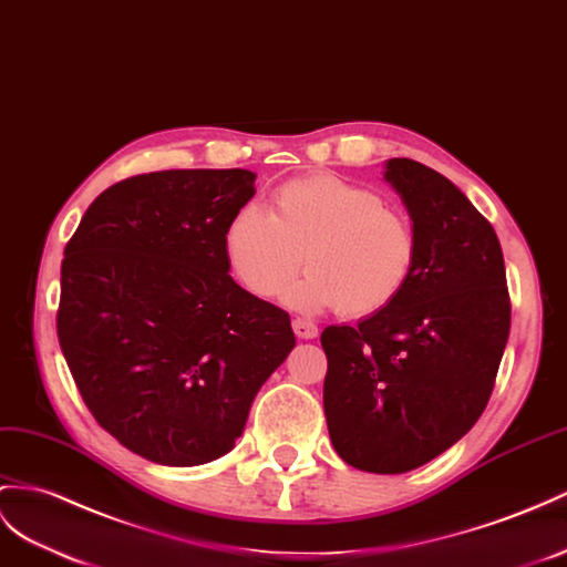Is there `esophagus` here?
<instances>
[{
	"instance_id": "obj_1",
	"label": "esophagus",
	"mask_w": 567,
	"mask_h": 567,
	"mask_svg": "<svg viewBox=\"0 0 567 567\" xmlns=\"http://www.w3.org/2000/svg\"><path fill=\"white\" fill-rule=\"evenodd\" d=\"M292 328H295V336L301 340H313L318 336V326L309 318H292Z\"/></svg>"
}]
</instances>
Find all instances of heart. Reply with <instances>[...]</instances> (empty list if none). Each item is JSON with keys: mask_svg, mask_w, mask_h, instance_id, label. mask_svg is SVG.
I'll use <instances>...</instances> for the list:
<instances>
[{"mask_svg": "<svg viewBox=\"0 0 567 567\" xmlns=\"http://www.w3.org/2000/svg\"><path fill=\"white\" fill-rule=\"evenodd\" d=\"M223 241L231 272L251 295L278 297L303 256L309 272L287 292L289 307H338L350 318L388 309L410 285L419 258L408 215L383 206L373 188L326 172L280 184L268 213L239 208Z\"/></svg>", "mask_w": 567, "mask_h": 567, "instance_id": "b5f03b06", "label": "heart"}]
</instances>
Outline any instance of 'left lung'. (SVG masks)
<instances>
[{
	"mask_svg": "<svg viewBox=\"0 0 567 567\" xmlns=\"http://www.w3.org/2000/svg\"><path fill=\"white\" fill-rule=\"evenodd\" d=\"M419 258L381 313L328 326L323 410L332 447L361 472L402 474L457 443L486 410L511 336V295L491 223L443 174L393 157Z\"/></svg>",
	"mask_w": 567,
	"mask_h": 567,
	"instance_id": "1",
	"label": "left lung"
}]
</instances>
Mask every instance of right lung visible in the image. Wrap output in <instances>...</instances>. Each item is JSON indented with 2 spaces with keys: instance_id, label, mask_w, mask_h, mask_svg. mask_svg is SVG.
<instances>
[{
  "instance_id": "1",
  "label": "right lung",
  "mask_w": 567,
  "mask_h": 567,
  "mask_svg": "<svg viewBox=\"0 0 567 567\" xmlns=\"http://www.w3.org/2000/svg\"><path fill=\"white\" fill-rule=\"evenodd\" d=\"M249 169H165L112 184L62 260L56 338L95 422L169 467L223 457L295 347L287 311L229 275L225 227Z\"/></svg>"
}]
</instances>
